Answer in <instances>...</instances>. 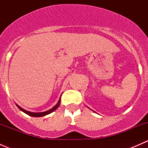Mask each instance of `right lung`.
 <instances>
[{
	"instance_id": "add662e5",
	"label": "right lung",
	"mask_w": 148,
	"mask_h": 148,
	"mask_svg": "<svg viewBox=\"0 0 148 148\" xmlns=\"http://www.w3.org/2000/svg\"><path fill=\"white\" fill-rule=\"evenodd\" d=\"M61 96H62V95H61ZM60 104H61V97H60V98H59V101H58L57 104H56V105L54 106V107H52V108L50 109V110H47V111L42 112H31L26 111V110H24V109L21 108V107L20 106L18 105L17 104H16V106H17V107H18V109L21 110V111L23 112H24V113H26V114H27L28 115L31 116V117H43V116H46V115H47V114H51V112H53V111H55V110H56V109H57L58 107H59V105H60Z\"/></svg>"
}]
</instances>
